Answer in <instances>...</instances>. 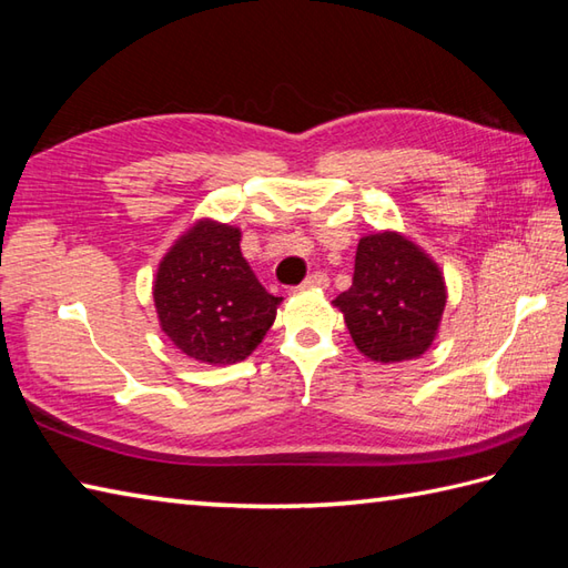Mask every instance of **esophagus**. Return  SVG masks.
I'll use <instances>...</instances> for the list:
<instances>
[{
  "instance_id": "34e87169",
  "label": "esophagus",
  "mask_w": 568,
  "mask_h": 568,
  "mask_svg": "<svg viewBox=\"0 0 568 568\" xmlns=\"http://www.w3.org/2000/svg\"><path fill=\"white\" fill-rule=\"evenodd\" d=\"M305 287H320V291H324V287L329 285V277H327V273H310L307 277H305V283H303Z\"/></svg>"
}]
</instances>
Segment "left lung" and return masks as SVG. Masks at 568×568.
<instances>
[{"label":"left lung","mask_w":568,"mask_h":568,"mask_svg":"<svg viewBox=\"0 0 568 568\" xmlns=\"http://www.w3.org/2000/svg\"><path fill=\"white\" fill-rule=\"evenodd\" d=\"M334 305L356 348L371 361L419 358L444 315V275L415 241L400 232H376L358 241L354 283Z\"/></svg>","instance_id":"obj_1"}]
</instances>
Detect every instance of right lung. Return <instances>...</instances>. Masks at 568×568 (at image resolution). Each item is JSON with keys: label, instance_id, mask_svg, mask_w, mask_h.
<instances>
[{"label": "right lung", "instance_id": "obj_1", "mask_svg": "<svg viewBox=\"0 0 568 568\" xmlns=\"http://www.w3.org/2000/svg\"><path fill=\"white\" fill-rule=\"evenodd\" d=\"M239 241L236 226L200 220L175 241L155 273L153 303L161 329L200 364L244 361L283 303L258 283Z\"/></svg>", "mask_w": 568, "mask_h": 568}]
</instances>
